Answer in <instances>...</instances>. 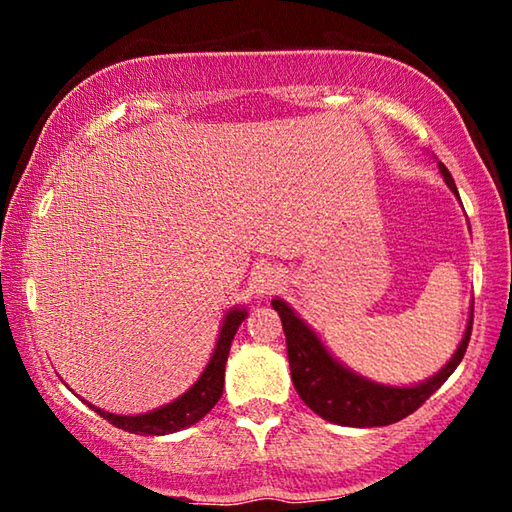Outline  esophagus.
Returning <instances> with one entry per match:
<instances>
[{"mask_svg":"<svg viewBox=\"0 0 512 512\" xmlns=\"http://www.w3.org/2000/svg\"><path fill=\"white\" fill-rule=\"evenodd\" d=\"M282 282H284L282 268H277L273 264L259 266L257 271L253 273V277H250V287H253L257 298L271 296V293H275L277 289L282 287Z\"/></svg>","mask_w":512,"mask_h":512,"instance_id":"34e87169","label":"esophagus"}]
</instances>
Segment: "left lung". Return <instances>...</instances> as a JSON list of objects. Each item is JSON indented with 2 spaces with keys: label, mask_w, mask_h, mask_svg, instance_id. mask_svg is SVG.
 I'll return each instance as SVG.
<instances>
[{
  "label": "left lung",
  "mask_w": 512,
  "mask_h": 512,
  "mask_svg": "<svg viewBox=\"0 0 512 512\" xmlns=\"http://www.w3.org/2000/svg\"><path fill=\"white\" fill-rule=\"evenodd\" d=\"M438 169L443 173L447 187L458 198L452 173L447 171L443 162H438ZM271 305L282 318V329L284 336H287L291 379L300 400L327 422L361 429L386 427V424H393L411 415L415 409H420L461 363L467 343H470L474 316L472 305L461 343H458L452 359L436 375L420 381V384L388 386L359 375V372L350 370L339 359L332 357V352L325 348L318 334L298 316V311L287 300L273 298Z\"/></svg>",
  "instance_id": "1"
}]
</instances>
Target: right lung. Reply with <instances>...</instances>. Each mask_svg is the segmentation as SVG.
Segmentation results:
<instances>
[{
    "mask_svg": "<svg viewBox=\"0 0 512 512\" xmlns=\"http://www.w3.org/2000/svg\"><path fill=\"white\" fill-rule=\"evenodd\" d=\"M248 316L246 307H232L221 320L219 336H216V345L212 350V357L203 368L201 377H198L192 388L176 397V400L153 409L149 413L140 415H119L103 411L99 406L85 402L94 413H99L103 420L115 424L117 429H124L128 433H137V436H167V433H176L180 429H187L196 424L207 413L214 409V404L221 400L223 395V381H225V361H228L230 345L235 339L239 325L244 323Z\"/></svg>",
    "mask_w": 512,
    "mask_h": 512,
    "instance_id": "add662e5",
    "label": "right lung"
}]
</instances>
